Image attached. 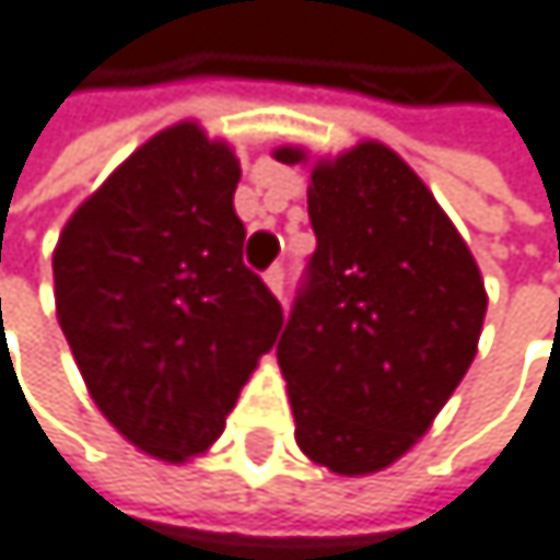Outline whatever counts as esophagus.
<instances>
[{"label":"esophagus","mask_w":560,"mask_h":560,"mask_svg":"<svg viewBox=\"0 0 560 560\" xmlns=\"http://www.w3.org/2000/svg\"><path fill=\"white\" fill-rule=\"evenodd\" d=\"M265 285H268L278 299H282V295H285V268H282V265H271V268L265 271Z\"/></svg>","instance_id":"obj_1"}]
</instances>
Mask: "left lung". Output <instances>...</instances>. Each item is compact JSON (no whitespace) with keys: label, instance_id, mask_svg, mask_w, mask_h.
Here are the masks:
<instances>
[{"label":"left lung","instance_id":"left-lung-1","mask_svg":"<svg viewBox=\"0 0 560 560\" xmlns=\"http://www.w3.org/2000/svg\"><path fill=\"white\" fill-rule=\"evenodd\" d=\"M302 164V147H278ZM315 255L278 339L302 454L342 477L399 460L477 355L480 268L396 150L362 140L308 180Z\"/></svg>","mask_w":560,"mask_h":560}]
</instances>
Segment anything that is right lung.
<instances>
[{"label": "right lung", "mask_w": 560, "mask_h": 560, "mask_svg": "<svg viewBox=\"0 0 560 560\" xmlns=\"http://www.w3.org/2000/svg\"><path fill=\"white\" fill-rule=\"evenodd\" d=\"M242 167L195 120L150 137L59 231L56 318L83 383L143 454L184 464L221 436L282 329L245 268Z\"/></svg>", "instance_id": "right-lung-1"}]
</instances>
